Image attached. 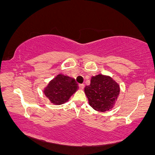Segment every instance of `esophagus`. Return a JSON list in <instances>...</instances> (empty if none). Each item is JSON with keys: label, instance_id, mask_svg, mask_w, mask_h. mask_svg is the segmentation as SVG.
Wrapping results in <instances>:
<instances>
[{"label": "esophagus", "instance_id": "34e87169", "mask_svg": "<svg viewBox=\"0 0 155 155\" xmlns=\"http://www.w3.org/2000/svg\"><path fill=\"white\" fill-rule=\"evenodd\" d=\"M84 86H85L84 84H79V85H78V87H79V88L81 89V90L84 88Z\"/></svg>", "mask_w": 155, "mask_h": 155}]
</instances>
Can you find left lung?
I'll return each instance as SVG.
<instances>
[{
    "mask_svg": "<svg viewBox=\"0 0 155 155\" xmlns=\"http://www.w3.org/2000/svg\"><path fill=\"white\" fill-rule=\"evenodd\" d=\"M89 104L95 110L105 112L114 107L120 94V85L111 77L102 74L92 77L85 87Z\"/></svg>",
    "mask_w": 155,
    "mask_h": 155,
    "instance_id": "left-lung-1",
    "label": "left lung"
}]
</instances>
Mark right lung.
Returning a JSON list of instances; mask_svg holds the SVG:
<instances>
[{
    "label": "right lung",
    "mask_w": 155,
    "mask_h": 155,
    "mask_svg": "<svg viewBox=\"0 0 155 155\" xmlns=\"http://www.w3.org/2000/svg\"><path fill=\"white\" fill-rule=\"evenodd\" d=\"M77 90L74 78L60 74L48 83L44 93L52 104L61 105L67 102Z\"/></svg>",
    "instance_id": "obj_1"
}]
</instances>
